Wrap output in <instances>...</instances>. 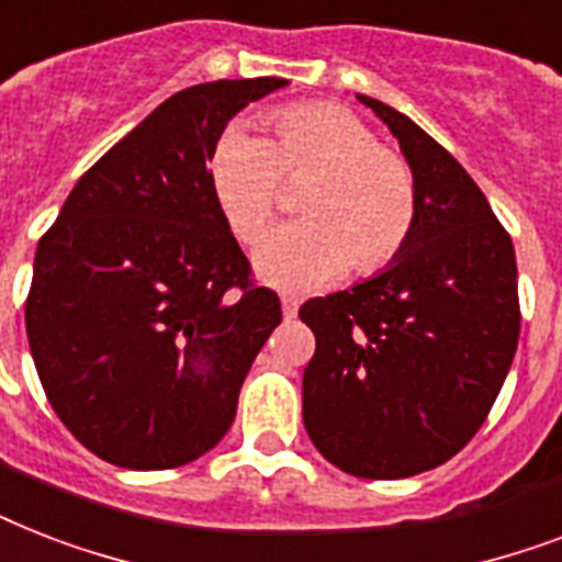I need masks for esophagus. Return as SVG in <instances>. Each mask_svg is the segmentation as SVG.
<instances>
[{
    "label": "esophagus",
    "mask_w": 562,
    "mask_h": 562,
    "mask_svg": "<svg viewBox=\"0 0 562 562\" xmlns=\"http://www.w3.org/2000/svg\"><path fill=\"white\" fill-rule=\"evenodd\" d=\"M297 308H300V303L294 297H282V317H285V321H291V317H297Z\"/></svg>",
    "instance_id": "1"
}]
</instances>
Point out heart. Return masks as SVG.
<instances>
[{
    "label": "heart",
    "mask_w": 562,
    "mask_h": 562,
    "mask_svg": "<svg viewBox=\"0 0 562 562\" xmlns=\"http://www.w3.org/2000/svg\"><path fill=\"white\" fill-rule=\"evenodd\" d=\"M303 221L265 238L256 271L282 291L333 282L352 265L368 277L408 245L417 221V180L408 160L356 113L303 104L277 113L271 139L229 127L210 154V189L227 227L256 245L280 210L282 183H306Z\"/></svg>",
    "instance_id": "b5f03b06"
}]
</instances>
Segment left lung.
Wrapping results in <instances>:
<instances>
[{"label": "left lung", "instance_id": "left-lung-1", "mask_svg": "<svg viewBox=\"0 0 562 562\" xmlns=\"http://www.w3.org/2000/svg\"><path fill=\"white\" fill-rule=\"evenodd\" d=\"M400 139L417 221L384 271L303 303L315 356L303 426L359 479H408L458 454L487 419L519 341L514 241L463 166L405 113L359 95Z\"/></svg>", "mask_w": 562, "mask_h": 562}]
</instances>
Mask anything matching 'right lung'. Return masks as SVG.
Listing matches in <instances>:
<instances>
[{
	"instance_id": "right-lung-1",
	"label": "right lung",
	"mask_w": 562,
	"mask_h": 562,
	"mask_svg": "<svg viewBox=\"0 0 562 562\" xmlns=\"http://www.w3.org/2000/svg\"><path fill=\"white\" fill-rule=\"evenodd\" d=\"M285 78L175 92L119 139L40 238L25 333L43 391L101 461L171 470L236 419L247 370L280 326L210 189L238 110Z\"/></svg>"
}]
</instances>
